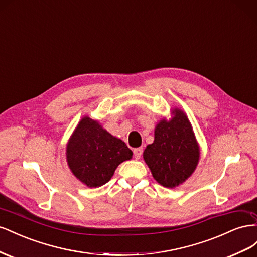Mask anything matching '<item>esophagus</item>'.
Returning a JSON list of instances; mask_svg holds the SVG:
<instances>
[{
	"instance_id": "esophagus-1",
	"label": "esophagus",
	"mask_w": 257,
	"mask_h": 257,
	"mask_svg": "<svg viewBox=\"0 0 257 257\" xmlns=\"http://www.w3.org/2000/svg\"><path fill=\"white\" fill-rule=\"evenodd\" d=\"M142 153H143V149H142V148H138V149H135V150H134V155H135V157H136L137 159H139V158L141 157Z\"/></svg>"
}]
</instances>
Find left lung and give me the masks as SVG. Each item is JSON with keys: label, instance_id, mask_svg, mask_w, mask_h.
Listing matches in <instances>:
<instances>
[{"label": "left lung", "instance_id": "1", "mask_svg": "<svg viewBox=\"0 0 257 257\" xmlns=\"http://www.w3.org/2000/svg\"><path fill=\"white\" fill-rule=\"evenodd\" d=\"M173 113L172 119L157 124L155 140L143 153L154 179L170 188L185 182L199 160V146L185 113L180 109Z\"/></svg>", "mask_w": 257, "mask_h": 257}]
</instances>
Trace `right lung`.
I'll use <instances>...</instances> for the list:
<instances>
[{"mask_svg":"<svg viewBox=\"0 0 257 257\" xmlns=\"http://www.w3.org/2000/svg\"><path fill=\"white\" fill-rule=\"evenodd\" d=\"M133 157V152L119 139L109 135L89 117L79 121L67 148V160L73 174L88 187L107 183L115 169Z\"/></svg>","mask_w":257,"mask_h":257,"instance_id":"1","label":"right lung"}]
</instances>
